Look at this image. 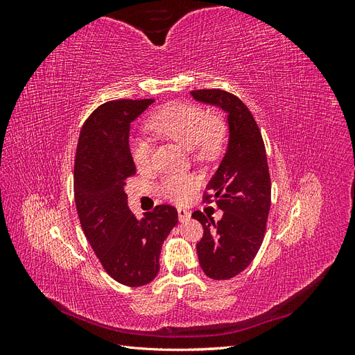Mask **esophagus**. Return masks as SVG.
<instances>
[{"instance_id": "obj_1", "label": "esophagus", "mask_w": 355, "mask_h": 355, "mask_svg": "<svg viewBox=\"0 0 355 355\" xmlns=\"http://www.w3.org/2000/svg\"><path fill=\"white\" fill-rule=\"evenodd\" d=\"M178 216H179V220H180V222H187V220H189V218H191V213H189L187 209L179 207V209H178Z\"/></svg>"}]
</instances>
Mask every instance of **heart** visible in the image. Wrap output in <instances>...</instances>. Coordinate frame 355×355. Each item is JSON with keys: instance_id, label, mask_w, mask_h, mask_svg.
<instances>
[{"instance_id": "heart-1", "label": "heart", "mask_w": 355, "mask_h": 355, "mask_svg": "<svg viewBox=\"0 0 355 355\" xmlns=\"http://www.w3.org/2000/svg\"><path fill=\"white\" fill-rule=\"evenodd\" d=\"M148 128L153 133L192 149L197 158H210L223 142L225 127L218 116H207L198 106L171 103L149 118ZM132 158L137 168L151 163V145L139 139L132 145ZM197 187L194 178L168 176L159 184V194L170 201H187Z\"/></svg>"}]
</instances>
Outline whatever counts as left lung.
I'll return each instance as SVG.
<instances>
[{
	"mask_svg": "<svg viewBox=\"0 0 355 355\" xmlns=\"http://www.w3.org/2000/svg\"><path fill=\"white\" fill-rule=\"evenodd\" d=\"M200 103L216 106L227 114L228 145L216 173L206 189L223 211L220 220L192 213L204 228L197 243L204 274L213 280H230L252 263L263 241L271 207V179L262 135L249 108L228 92L196 90Z\"/></svg>",
	"mask_w": 355,
	"mask_h": 355,
	"instance_id": "obj_1",
	"label": "left lung"
}]
</instances>
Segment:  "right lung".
Instances as JSON below:
<instances>
[{"label": "right lung", "instance_id": "1", "mask_svg": "<svg viewBox=\"0 0 355 355\" xmlns=\"http://www.w3.org/2000/svg\"><path fill=\"white\" fill-rule=\"evenodd\" d=\"M153 99L112 101L84 123L75 154L73 196L81 228L105 271L128 287L151 283L161 245L178 223V210L161 204L137 219L128 209L125 180L135 176L130 124Z\"/></svg>", "mask_w": 355, "mask_h": 355}]
</instances>
